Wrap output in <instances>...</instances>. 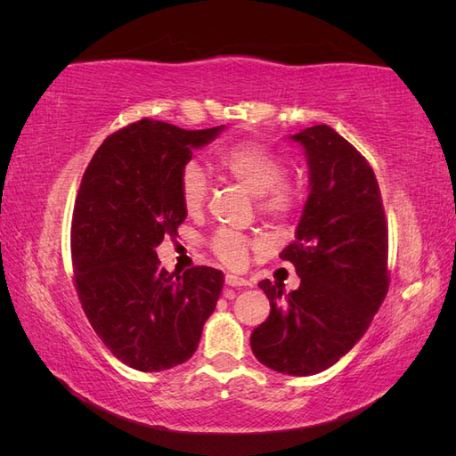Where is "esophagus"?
<instances>
[{
	"label": "esophagus",
	"instance_id": "1",
	"mask_svg": "<svg viewBox=\"0 0 456 456\" xmlns=\"http://www.w3.org/2000/svg\"><path fill=\"white\" fill-rule=\"evenodd\" d=\"M224 283L230 287H251V281H247L245 278H240V275H232V273L224 275Z\"/></svg>",
	"mask_w": 456,
	"mask_h": 456
}]
</instances>
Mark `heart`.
Masks as SVG:
<instances>
[{
    "label": "heart",
    "instance_id": "1",
    "mask_svg": "<svg viewBox=\"0 0 456 456\" xmlns=\"http://www.w3.org/2000/svg\"><path fill=\"white\" fill-rule=\"evenodd\" d=\"M220 173L241 184L258 198V209L272 220L283 223L298 205V190L283 178L281 158L270 148L256 142H241L224 150L216 159ZM207 181L196 163H188L181 173V198L188 213H198L207 198ZM262 247L256 238L243 236L233 230H218L211 240V251L230 268L245 265L251 249Z\"/></svg>",
    "mask_w": 456,
    "mask_h": 456
}]
</instances>
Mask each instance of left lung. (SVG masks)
Here are the masks:
<instances>
[{
    "instance_id": "8db88e82",
    "label": "left lung",
    "mask_w": 456,
    "mask_h": 456,
    "mask_svg": "<svg viewBox=\"0 0 456 456\" xmlns=\"http://www.w3.org/2000/svg\"><path fill=\"white\" fill-rule=\"evenodd\" d=\"M289 139L305 150L308 200L295 241L281 258L295 265L297 291L268 280L258 287L270 315L251 335L256 360L308 377L346 355L369 329L388 291V226L377 176L367 159L329 126Z\"/></svg>"
}]
</instances>
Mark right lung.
Segmentation results:
<instances>
[{
  "mask_svg": "<svg viewBox=\"0 0 456 456\" xmlns=\"http://www.w3.org/2000/svg\"><path fill=\"white\" fill-rule=\"evenodd\" d=\"M223 131L141 119L110 134L81 178L72 216L77 297L108 350L136 370L188 362L223 291L220 270L169 273L156 253L186 218L181 173L191 150Z\"/></svg>",
  "mask_w": 456,
  "mask_h": 456,
  "instance_id": "obj_1",
  "label": "right lung"
}]
</instances>
